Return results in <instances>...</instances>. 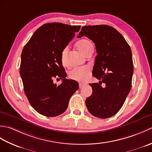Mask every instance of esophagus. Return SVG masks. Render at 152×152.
I'll return each mask as SVG.
<instances>
[{"mask_svg": "<svg viewBox=\"0 0 152 152\" xmlns=\"http://www.w3.org/2000/svg\"><path fill=\"white\" fill-rule=\"evenodd\" d=\"M85 84H86V83H79V88H80V89L82 88L84 86Z\"/></svg>", "mask_w": 152, "mask_h": 152, "instance_id": "34e87169", "label": "esophagus"}]
</instances>
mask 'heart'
Masks as SVG:
<instances>
[{"label":"heart","instance_id":"heart-1","mask_svg":"<svg viewBox=\"0 0 152 152\" xmlns=\"http://www.w3.org/2000/svg\"><path fill=\"white\" fill-rule=\"evenodd\" d=\"M76 47L78 50L85 56L88 51L93 48L92 43L88 39H81L76 43ZM68 48L65 47L61 51V61L63 64H66ZM89 73V69L87 66L75 68L72 69L69 74L70 79L76 81H83L85 80Z\"/></svg>","mask_w":152,"mask_h":152}]
</instances>
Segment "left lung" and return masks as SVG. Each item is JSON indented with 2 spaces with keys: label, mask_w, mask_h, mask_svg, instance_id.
Instances as JSON below:
<instances>
[{
  "label": "left lung",
  "mask_w": 152,
  "mask_h": 152,
  "mask_svg": "<svg viewBox=\"0 0 152 152\" xmlns=\"http://www.w3.org/2000/svg\"><path fill=\"white\" fill-rule=\"evenodd\" d=\"M86 36L95 43L96 56L92 74L99 83H89L91 95L86 104L93 115L110 118L122 107L131 88L133 63L129 45L124 37L106 25L84 26L78 38ZM102 83L105 86L102 88Z\"/></svg>",
  "instance_id": "left-lung-1"
}]
</instances>
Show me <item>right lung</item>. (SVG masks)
Instances as JSON below:
<instances>
[{"mask_svg":"<svg viewBox=\"0 0 152 152\" xmlns=\"http://www.w3.org/2000/svg\"><path fill=\"white\" fill-rule=\"evenodd\" d=\"M61 23L43 25L34 32L23 49L19 72L25 95L35 110L55 117L66 110L78 83L66 78L61 61V51L80 29ZM56 77L63 80L59 86Z\"/></svg>","mask_w":152,"mask_h":152,"instance_id":"add662e5","label":"right lung"}]
</instances>
